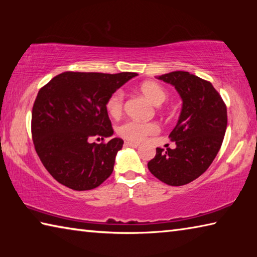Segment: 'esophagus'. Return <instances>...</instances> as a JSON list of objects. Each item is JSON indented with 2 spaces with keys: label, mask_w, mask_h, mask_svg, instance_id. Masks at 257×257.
I'll use <instances>...</instances> for the list:
<instances>
[{
  "label": "esophagus",
  "mask_w": 257,
  "mask_h": 257,
  "mask_svg": "<svg viewBox=\"0 0 257 257\" xmlns=\"http://www.w3.org/2000/svg\"><path fill=\"white\" fill-rule=\"evenodd\" d=\"M124 145L129 146V147H134V149H137V147L139 146V144H137V143H132V142H125Z\"/></svg>",
  "instance_id": "obj_1"
}]
</instances>
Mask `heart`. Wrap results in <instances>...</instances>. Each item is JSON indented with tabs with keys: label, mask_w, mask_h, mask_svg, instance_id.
I'll list each match as a JSON object with an SVG mask.
<instances>
[{
	"label": "heart",
	"mask_w": 257,
	"mask_h": 257,
	"mask_svg": "<svg viewBox=\"0 0 257 257\" xmlns=\"http://www.w3.org/2000/svg\"><path fill=\"white\" fill-rule=\"evenodd\" d=\"M139 92L149 101L159 106L167 101L168 95L164 88L155 81H144L139 86ZM106 111L112 118H119L123 110V94L122 92L113 93L106 101ZM158 132V125L151 122H138L135 120H128L121 123L116 133L119 136L130 142H142L145 137Z\"/></svg>",
	"instance_id": "obj_1"
}]
</instances>
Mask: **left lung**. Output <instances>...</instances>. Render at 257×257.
Segmentation results:
<instances>
[{"instance_id": "8db88e82", "label": "left lung", "mask_w": 257, "mask_h": 257, "mask_svg": "<svg viewBox=\"0 0 257 257\" xmlns=\"http://www.w3.org/2000/svg\"><path fill=\"white\" fill-rule=\"evenodd\" d=\"M175 87L182 101L176 127L170 134L176 149L158 147L147 167L169 186L189 184L210 167L222 145L227 129V107L214 87L187 71L156 77Z\"/></svg>"}]
</instances>
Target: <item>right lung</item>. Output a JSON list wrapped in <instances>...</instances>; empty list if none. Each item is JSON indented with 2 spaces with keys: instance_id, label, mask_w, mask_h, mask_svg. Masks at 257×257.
I'll return each mask as SVG.
<instances>
[{
  "instance_id": "right-lung-1",
  "label": "right lung",
  "mask_w": 257,
  "mask_h": 257,
  "mask_svg": "<svg viewBox=\"0 0 257 257\" xmlns=\"http://www.w3.org/2000/svg\"><path fill=\"white\" fill-rule=\"evenodd\" d=\"M135 72L60 73L40 89L32 114L33 141L42 163L60 184L73 190H89L111 176L121 138L113 129L106 101Z\"/></svg>"
}]
</instances>
